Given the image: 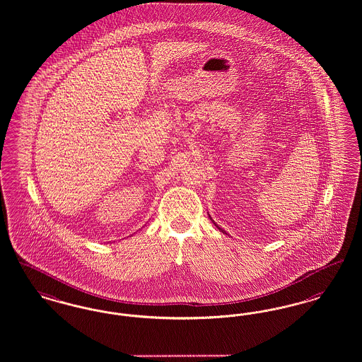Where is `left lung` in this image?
Wrapping results in <instances>:
<instances>
[{
    "label": "left lung",
    "instance_id": "left-lung-1",
    "mask_svg": "<svg viewBox=\"0 0 362 362\" xmlns=\"http://www.w3.org/2000/svg\"><path fill=\"white\" fill-rule=\"evenodd\" d=\"M209 219H211V221H212V218H211V216H209ZM212 222H214V221H212ZM214 225H215V226H216V228H219V230H221V231H222V233H225V234H228V233H226V231H225V230H223V228H219V226H218V225H216V223H215V222H214Z\"/></svg>",
    "mask_w": 362,
    "mask_h": 362
}]
</instances>
